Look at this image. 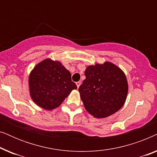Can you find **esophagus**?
<instances>
[{"label":"esophagus","instance_id":"34e87169","mask_svg":"<svg viewBox=\"0 0 157 157\" xmlns=\"http://www.w3.org/2000/svg\"><path fill=\"white\" fill-rule=\"evenodd\" d=\"M81 81H78V82H76V86H77V87H79V86H80V85H81Z\"/></svg>","mask_w":157,"mask_h":157}]
</instances>
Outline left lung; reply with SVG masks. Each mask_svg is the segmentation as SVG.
Masks as SVG:
<instances>
[{"label": "left lung", "mask_w": 157, "mask_h": 157, "mask_svg": "<svg viewBox=\"0 0 157 157\" xmlns=\"http://www.w3.org/2000/svg\"><path fill=\"white\" fill-rule=\"evenodd\" d=\"M86 78L78 91L88 112L103 119L117 112L126 101L128 81L124 72L113 63L106 61L88 66Z\"/></svg>", "instance_id": "1"}]
</instances>
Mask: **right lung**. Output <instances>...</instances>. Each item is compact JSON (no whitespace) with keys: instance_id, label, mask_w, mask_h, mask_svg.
Here are the masks:
<instances>
[{"instance_id":"right-lung-1","label":"right lung","mask_w":157,"mask_h":157,"mask_svg":"<svg viewBox=\"0 0 157 157\" xmlns=\"http://www.w3.org/2000/svg\"><path fill=\"white\" fill-rule=\"evenodd\" d=\"M29 86L33 101L48 111L59 107L77 89L69 71L60 61L49 58L36 64L30 73Z\"/></svg>"}]
</instances>
